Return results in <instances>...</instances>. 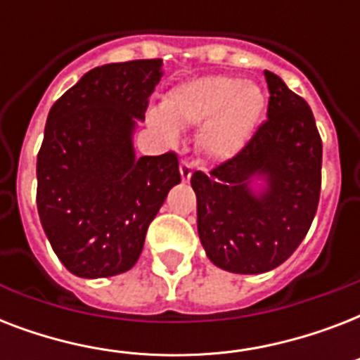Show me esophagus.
I'll use <instances>...</instances> for the list:
<instances>
[{
    "label": "esophagus",
    "instance_id": "1",
    "mask_svg": "<svg viewBox=\"0 0 360 360\" xmlns=\"http://www.w3.org/2000/svg\"><path fill=\"white\" fill-rule=\"evenodd\" d=\"M179 169H181V177H183V181H188L191 179L194 166H192V162H188V160H181Z\"/></svg>",
    "mask_w": 360,
    "mask_h": 360
}]
</instances>
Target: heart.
Returning <instances> with one entry per match:
<instances>
[{"label":"heart","instance_id":"b5f03b06","mask_svg":"<svg viewBox=\"0 0 360 360\" xmlns=\"http://www.w3.org/2000/svg\"><path fill=\"white\" fill-rule=\"evenodd\" d=\"M259 87L231 76H207L181 84L166 95L164 110L149 112V123L164 136L174 138L177 124H203L200 146L214 158L231 157L262 117Z\"/></svg>","mask_w":360,"mask_h":360}]
</instances>
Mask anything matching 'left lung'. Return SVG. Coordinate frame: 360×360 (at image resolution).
<instances>
[{
  "label": "left lung",
  "mask_w": 360,
  "mask_h": 360,
  "mask_svg": "<svg viewBox=\"0 0 360 360\" xmlns=\"http://www.w3.org/2000/svg\"><path fill=\"white\" fill-rule=\"evenodd\" d=\"M267 120L237 155L209 174L194 172L198 233L217 267L259 274L278 267L310 230L321 192V136L307 101L265 70ZM263 174L268 191L254 195Z\"/></svg>",
  "instance_id": "8db88e82"
}]
</instances>
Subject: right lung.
<instances>
[{
    "instance_id": "add662e5",
    "label": "right lung",
    "mask_w": 360,
    "mask_h": 360,
    "mask_svg": "<svg viewBox=\"0 0 360 360\" xmlns=\"http://www.w3.org/2000/svg\"><path fill=\"white\" fill-rule=\"evenodd\" d=\"M160 67L162 59L97 67L50 108L37 155V209L53 252L76 276L129 271L181 183L174 151L136 158L132 147Z\"/></svg>"
}]
</instances>
